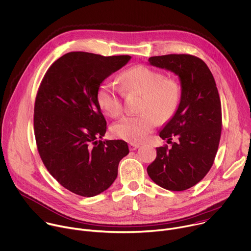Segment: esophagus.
Segmentation results:
<instances>
[{"label":"esophagus","mask_w":251,"mask_h":251,"mask_svg":"<svg viewBox=\"0 0 251 251\" xmlns=\"http://www.w3.org/2000/svg\"><path fill=\"white\" fill-rule=\"evenodd\" d=\"M139 146H140V144H138V143H129V145H128V147H129L130 150H135V149H137Z\"/></svg>","instance_id":"obj_1"}]
</instances>
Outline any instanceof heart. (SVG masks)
Returning <instances> with one entry per match:
<instances>
[{
	"label": "heart",
	"mask_w": 251,
	"mask_h": 251,
	"mask_svg": "<svg viewBox=\"0 0 251 251\" xmlns=\"http://www.w3.org/2000/svg\"><path fill=\"white\" fill-rule=\"evenodd\" d=\"M120 81L127 92L141 94L137 116H125L111 126L112 133L129 142H140L157 125L166 122L178 110L181 102L179 83L144 65H136L124 72ZM97 103L105 114L117 117L123 110L121 92L110 82L103 81L97 88Z\"/></svg>",
	"instance_id": "heart-1"
}]
</instances>
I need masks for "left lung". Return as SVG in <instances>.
<instances>
[{
  "mask_svg": "<svg viewBox=\"0 0 251 251\" xmlns=\"http://www.w3.org/2000/svg\"><path fill=\"white\" fill-rule=\"evenodd\" d=\"M149 64L179 77L181 102L159 132L171 143L156 148L148 176L170 191H184L201 181L211 169L222 132V106L214 76L207 64L189 54L153 56ZM176 138L175 143L171 140Z\"/></svg>",
  "mask_w": 251,
  "mask_h": 251,
  "instance_id": "left-lung-1",
  "label": "left lung"
}]
</instances>
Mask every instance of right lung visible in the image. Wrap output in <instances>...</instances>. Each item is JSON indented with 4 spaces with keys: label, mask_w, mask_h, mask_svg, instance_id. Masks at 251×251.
<instances>
[{
    "label": "right lung",
    "mask_w": 251,
    "mask_h": 251,
    "mask_svg": "<svg viewBox=\"0 0 251 251\" xmlns=\"http://www.w3.org/2000/svg\"><path fill=\"white\" fill-rule=\"evenodd\" d=\"M129 55L69 52L45 73L34 105V135L40 158L64 188L83 197L106 191L128 154L124 140H103L107 122L96 92Z\"/></svg>",
    "instance_id": "right-lung-1"
}]
</instances>
